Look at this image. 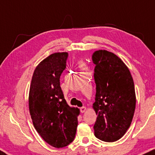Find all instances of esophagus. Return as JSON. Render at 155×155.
<instances>
[{
    "instance_id": "obj_1",
    "label": "esophagus",
    "mask_w": 155,
    "mask_h": 155,
    "mask_svg": "<svg viewBox=\"0 0 155 155\" xmlns=\"http://www.w3.org/2000/svg\"><path fill=\"white\" fill-rule=\"evenodd\" d=\"M80 110H81V113H84L85 111L86 110V107H85V106H83V107H81V108H80Z\"/></svg>"
}]
</instances>
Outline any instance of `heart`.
Segmentation results:
<instances>
[{
    "label": "heart",
    "instance_id": "heart-1",
    "mask_svg": "<svg viewBox=\"0 0 155 155\" xmlns=\"http://www.w3.org/2000/svg\"><path fill=\"white\" fill-rule=\"evenodd\" d=\"M78 65H79L80 68H81L82 69H86V64H85V63L83 61H80L78 62Z\"/></svg>",
    "mask_w": 155,
    "mask_h": 155
}]
</instances>
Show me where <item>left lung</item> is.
Wrapping results in <instances>:
<instances>
[{"mask_svg":"<svg viewBox=\"0 0 155 155\" xmlns=\"http://www.w3.org/2000/svg\"><path fill=\"white\" fill-rule=\"evenodd\" d=\"M92 61L96 65L94 135L103 141L114 142L126 133L133 120L136 103L133 79L126 64L111 52L97 50Z\"/></svg>","mask_w":155,"mask_h":155,"instance_id":"1","label":"left lung"}]
</instances>
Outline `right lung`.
I'll list each match as a JSON object with an SVG mask.
<instances>
[{"label":"right lung","mask_w":155,"mask_h":155,"mask_svg":"<svg viewBox=\"0 0 155 155\" xmlns=\"http://www.w3.org/2000/svg\"><path fill=\"white\" fill-rule=\"evenodd\" d=\"M68 53H55L38 64L33 74L28 106L33 124L45 142L55 148L74 140L80 110L68 105L60 86Z\"/></svg>","instance_id":"right-lung-1"}]
</instances>
